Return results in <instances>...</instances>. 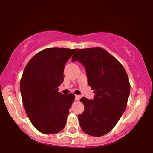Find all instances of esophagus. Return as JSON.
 Here are the masks:
<instances>
[{"label": "esophagus", "instance_id": "34e87169", "mask_svg": "<svg viewBox=\"0 0 153 153\" xmlns=\"http://www.w3.org/2000/svg\"><path fill=\"white\" fill-rule=\"evenodd\" d=\"M81 98V97L80 95H75V100H79Z\"/></svg>", "mask_w": 153, "mask_h": 153}]
</instances>
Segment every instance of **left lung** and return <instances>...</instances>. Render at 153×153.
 I'll return each mask as SVG.
<instances>
[{
	"mask_svg": "<svg viewBox=\"0 0 153 153\" xmlns=\"http://www.w3.org/2000/svg\"><path fill=\"white\" fill-rule=\"evenodd\" d=\"M85 67L88 85L95 94L94 100L82 97L85 110L78 115L82 130L92 136L109 133L124 112L131 86L124 68L101 47L79 49L72 56Z\"/></svg>",
	"mask_w": 153,
	"mask_h": 153,
	"instance_id": "obj_1",
	"label": "left lung"
}]
</instances>
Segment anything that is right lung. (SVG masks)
I'll use <instances>...</instances> for the list:
<instances>
[{"mask_svg":"<svg viewBox=\"0 0 153 153\" xmlns=\"http://www.w3.org/2000/svg\"><path fill=\"white\" fill-rule=\"evenodd\" d=\"M76 50L47 48L34 55L23 71V106L34 128L44 134L59 133L66 123L75 95L61 93L58 87L63 82L65 63Z\"/></svg>","mask_w":153,"mask_h":153,"instance_id":"add662e5","label":"right lung"}]
</instances>
